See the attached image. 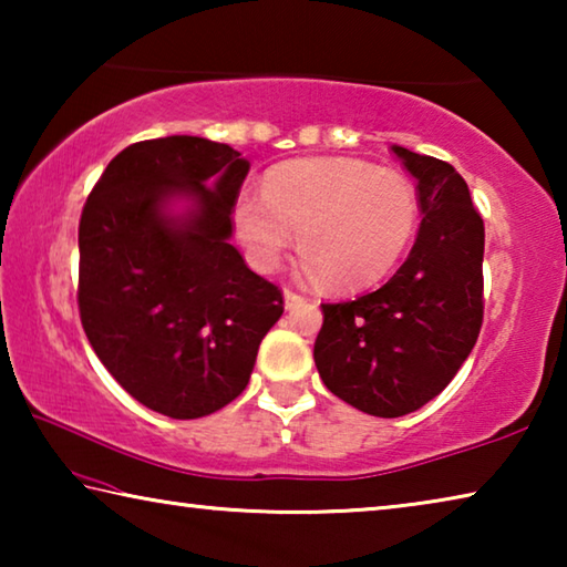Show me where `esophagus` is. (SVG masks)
Masks as SVG:
<instances>
[{
  "label": "esophagus",
  "mask_w": 567,
  "mask_h": 567,
  "mask_svg": "<svg viewBox=\"0 0 567 567\" xmlns=\"http://www.w3.org/2000/svg\"><path fill=\"white\" fill-rule=\"evenodd\" d=\"M300 302H305V295L292 290V287H285V305L287 307H297Z\"/></svg>",
  "instance_id": "34e87169"
}]
</instances>
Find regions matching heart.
<instances>
[{
  "label": "heart",
  "instance_id": "b5f03b06",
  "mask_svg": "<svg viewBox=\"0 0 567 567\" xmlns=\"http://www.w3.org/2000/svg\"><path fill=\"white\" fill-rule=\"evenodd\" d=\"M417 219V189L405 175L342 157L277 167L262 199L245 195L235 207L237 237L257 267L280 265L300 235L307 270L338 292L380 282L405 255Z\"/></svg>",
  "mask_w": 567,
  "mask_h": 567
}]
</instances>
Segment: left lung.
I'll return each mask as SVG.
<instances>
[{"label":"left lung","mask_w":567,"mask_h":567,"mask_svg":"<svg viewBox=\"0 0 567 567\" xmlns=\"http://www.w3.org/2000/svg\"><path fill=\"white\" fill-rule=\"evenodd\" d=\"M417 179L420 233L375 292L322 305L315 364L332 395L400 417L455 378L483 328L485 225L465 179L443 159L392 147Z\"/></svg>","instance_id":"left-lung-1"}]
</instances>
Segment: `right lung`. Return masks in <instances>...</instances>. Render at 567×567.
I'll return each mask as SVG.
<instances>
[{"mask_svg": "<svg viewBox=\"0 0 567 567\" xmlns=\"http://www.w3.org/2000/svg\"><path fill=\"white\" fill-rule=\"evenodd\" d=\"M249 162L205 137L134 142L92 187L80 219L76 305L92 350L142 405L205 417L247 388L282 290L229 245ZM189 196L187 216L166 213Z\"/></svg>", "mask_w": 567, "mask_h": 567, "instance_id": "right-lung-1", "label": "right lung"}]
</instances>
